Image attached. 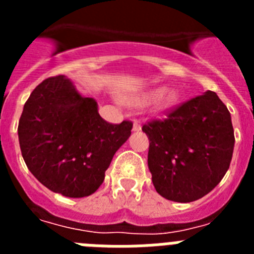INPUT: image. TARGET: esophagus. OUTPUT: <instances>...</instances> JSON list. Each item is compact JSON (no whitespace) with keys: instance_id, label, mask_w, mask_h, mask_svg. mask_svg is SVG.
Instances as JSON below:
<instances>
[{"instance_id":"obj_1","label":"esophagus","mask_w":254,"mask_h":254,"mask_svg":"<svg viewBox=\"0 0 254 254\" xmlns=\"http://www.w3.org/2000/svg\"><path fill=\"white\" fill-rule=\"evenodd\" d=\"M141 127H142V122L140 120H133V131H141Z\"/></svg>"}]
</instances>
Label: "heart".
I'll return each instance as SVG.
<instances>
[{
  "mask_svg": "<svg viewBox=\"0 0 254 254\" xmlns=\"http://www.w3.org/2000/svg\"><path fill=\"white\" fill-rule=\"evenodd\" d=\"M178 94L174 90H165L163 91L161 89H156V90L147 91L138 96H134L132 99H129V103L132 105H143L146 103L152 102V100L158 99V108L160 109H169V108L174 107L178 103Z\"/></svg>",
  "mask_w": 254,
  "mask_h": 254,
  "instance_id": "b5f03b06",
  "label": "heart"
}]
</instances>
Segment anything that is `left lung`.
Instances as JSON below:
<instances>
[{
    "instance_id": "left-lung-1",
    "label": "left lung",
    "mask_w": 254,
    "mask_h": 254,
    "mask_svg": "<svg viewBox=\"0 0 254 254\" xmlns=\"http://www.w3.org/2000/svg\"><path fill=\"white\" fill-rule=\"evenodd\" d=\"M150 141L147 165L160 196L192 202L214 190L228 172L234 129L228 108L214 91L182 103L167 118L142 126Z\"/></svg>"
}]
</instances>
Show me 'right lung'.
Masks as SVG:
<instances>
[{
    "mask_svg": "<svg viewBox=\"0 0 254 254\" xmlns=\"http://www.w3.org/2000/svg\"><path fill=\"white\" fill-rule=\"evenodd\" d=\"M131 121L113 125L64 75L40 82L19 121L20 149L31 174L48 190L80 198L104 181L114 154L129 137Z\"/></svg>",
    "mask_w": 254,
    "mask_h": 254,
    "instance_id": "add662e5",
    "label": "right lung"
}]
</instances>
